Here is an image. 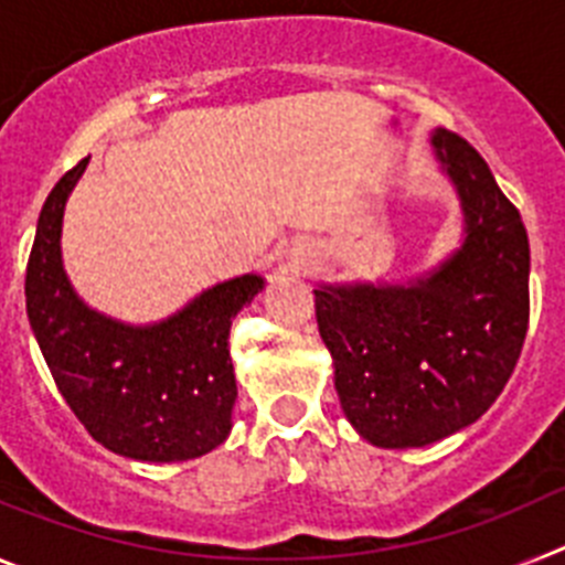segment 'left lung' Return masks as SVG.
I'll return each instance as SVG.
<instances>
[{
  "mask_svg": "<svg viewBox=\"0 0 565 565\" xmlns=\"http://www.w3.org/2000/svg\"><path fill=\"white\" fill-rule=\"evenodd\" d=\"M433 149L463 212V243L407 282L319 286V337L348 422L387 450L424 447L492 407L529 328V237L487 161L450 129Z\"/></svg>",
  "mask_w": 565,
  "mask_h": 565,
  "instance_id": "8db88e82",
  "label": "left lung"
}]
</instances>
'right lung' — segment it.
Listing matches in <instances>:
<instances>
[{"mask_svg": "<svg viewBox=\"0 0 565 565\" xmlns=\"http://www.w3.org/2000/svg\"><path fill=\"white\" fill-rule=\"evenodd\" d=\"M87 161L64 174L39 214L24 274L33 337L70 411L107 450L149 463L201 458L232 430V319L266 282L259 274L217 282L152 326L84 306L64 271L62 221Z\"/></svg>", "mask_w": 565, "mask_h": 565, "instance_id": "obj_1", "label": "right lung"}]
</instances>
